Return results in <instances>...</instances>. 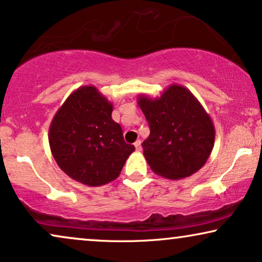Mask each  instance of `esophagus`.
I'll return each instance as SVG.
<instances>
[{
    "instance_id": "esophagus-1",
    "label": "esophagus",
    "mask_w": 262,
    "mask_h": 262,
    "mask_svg": "<svg viewBox=\"0 0 262 262\" xmlns=\"http://www.w3.org/2000/svg\"><path fill=\"white\" fill-rule=\"evenodd\" d=\"M135 148H136V150H137V151H141L142 150L141 141H139V139H137V141L135 142Z\"/></svg>"
}]
</instances>
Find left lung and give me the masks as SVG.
Here are the masks:
<instances>
[{"mask_svg":"<svg viewBox=\"0 0 262 262\" xmlns=\"http://www.w3.org/2000/svg\"><path fill=\"white\" fill-rule=\"evenodd\" d=\"M137 100L150 128L142 147L151 171L182 179L201 169L214 147L215 128L191 91L172 84L160 97L141 94Z\"/></svg>","mask_w":262,"mask_h":262,"instance_id":"1","label":"left lung"}]
</instances>
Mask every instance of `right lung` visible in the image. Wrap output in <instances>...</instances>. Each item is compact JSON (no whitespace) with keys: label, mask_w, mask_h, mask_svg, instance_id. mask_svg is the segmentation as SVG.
Here are the masks:
<instances>
[{"label":"right lung","mask_w":262,"mask_h":262,"mask_svg":"<svg viewBox=\"0 0 262 262\" xmlns=\"http://www.w3.org/2000/svg\"><path fill=\"white\" fill-rule=\"evenodd\" d=\"M113 104L97 88H78L54 115L49 145L59 167L74 181L100 186L117 179L135 150L112 119Z\"/></svg>","instance_id":"obj_1"}]
</instances>
